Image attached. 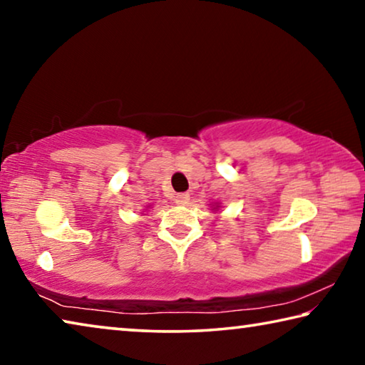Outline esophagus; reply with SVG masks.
Wrapping results in <instances>:
<instances>
[{
    "mask_svg": "<svg viewBox=\"0 0 365 365\" xmlns=\"http://www.w3.org/2000/svg\"><path fill=\"white\" fill-rule=\"evenodd\" d=\"M175 202L178 206H187L190 205V195L188 193H180L175 196Z\"/></svg>",
    "mask_w": 365,
    "mask_h": 365,
    "instance_id": "34e87169",
    "label": "esophagus"
}]
</instances>
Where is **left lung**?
<instances>
[{"instance_id": "left-lung-1", "label": "left lung", "mask_w": 365, "mask_h": 365, "mask_svg": "<svg viewBox=\"0 0 365 365\" xmlns=\"http://www.w3.org/2000/svg\"><path fill=\"white\" fill-rule=\"evenodd\" d=\"M211 207H212V211H219L220 205H219V202H214V205H211Z\"/></svg>"}]
</instances>
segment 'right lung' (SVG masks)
Masks as SVG:
<instances>
[{"label": "right lung", "mask_w": 365, "mask_h": 365, "mask_svg": "<svg viewBox=\"0 0 365 365\" xmlns=\"http://www.w3.org/2000/svg\"><path fill=\"white\" fill-rule=\"evenodd\" d=\"M146 207H150V206H146Z\"/></svg>", "instance_id": "add662e5"}]
</instances>
